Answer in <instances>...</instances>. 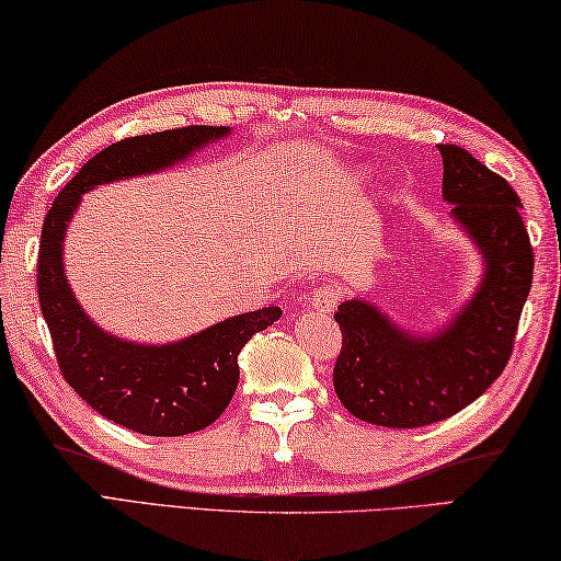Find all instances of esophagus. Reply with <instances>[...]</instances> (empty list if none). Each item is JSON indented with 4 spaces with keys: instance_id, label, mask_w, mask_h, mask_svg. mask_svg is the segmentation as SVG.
<instances>
[{
    "instance_id": "obj_1",
    "label": "esophagus",
    "mask_w": 561,
    "mask_h": 561,
    "mask_svg": "<svg viewBox=\"0 0 561 561\" xmlns=\"http://www.w3.org/2000/svg\"><path fill=\"white\" fill-rule=\"evenodd\" d=\"M341 298L343 290L335 283H318L313 293H310V302H313V308H318L320 313H333Z\"/></svg>"
}]
</instances>
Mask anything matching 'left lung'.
I'll list each match as a JSON object with an SVG mask.
<instances>
[{"instance_id": "1", "label": "left lung", "mask_w": 561, "mask_h": 561, "mask_svg": "<svg viewBox=\"0 0 561 561\" xmlns=\"http://www.w3.org/2000/svg\"><path fill=\"white\" fill-rule=\"evenodd\" d=\"M443 196L480 248L488 271L445 330L412 337L365 300H345L335 320L343 345L333 385L343 408L382 427H422L453 417L500 378L512 357L531 288L535 253L519 196L470 151L439 144Z\"/></svg>"}]
</instances>
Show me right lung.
Listing matches in <instances>:
<instances>
[{
  "mask_svg": "<svg viewBox=\"0 0 561 561\" xmlns=\"http://www.w3.org/2000/svg\"><path fill=\"white\" fill-rule=\"evenodd\" d=\"M228 131L226 126H183L106 146L59 191L44 218L36 290L59 370L89 408L134 433L179 437L216 422L236 392L238 353L280 318V308L228 318L161 347L118 341L91 323L71 296L61 265L64 231L89 188L167 169Z\"/></svg>",
  "mask_w": 561,
  "mask_h": 561,
  "instance_id": "obj_1",
  "label": "right lung"
}]
</instances>
